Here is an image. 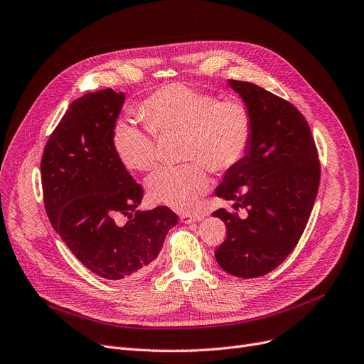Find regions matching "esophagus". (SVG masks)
I'll return each mask as SVG.
<instances>
[{"mask_svg":"<svg viewBox=\"0 0 364 364\" xmlns=\"http://www.w3.org/2000/svg\"><path fill=\"white\" fill-rule=\"evenodd\" d=\"M179 219H181L182 223H193V222L200 220V219H201V215H197V213H193V215L182 213V215L179 216Z\"/></svg>","mask_w":364,"mask_h":364,"instance_id":"esophagus-1","label":"esophagus"}]
</instances>
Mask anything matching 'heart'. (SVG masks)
I'll return each instance as SVG.
<instances>
[{
  "label": "heart",
  "mask_w": 364,
  "mask_h": 364,
  "mask_svg": "<svg viewBox=\"0 0 364 364\" xmlns=\"http://www.w3.org/2000/svg\"><path fill=\"white\" fill-rule=\"evenodd\" d=\"M145 124L132 118L115 121L112 146L118 160L130 170L146 171L157 163L155 133L183 132V154L191 161L161 166L146 181L149 198L175 210H189L210 185L209 164L223 171L246 155L253 117L246 103L237 97L216 95L191 85H163L139 107Z\"/></svg>",
  "instance_id": "b5f03b06"
}]
</instances>
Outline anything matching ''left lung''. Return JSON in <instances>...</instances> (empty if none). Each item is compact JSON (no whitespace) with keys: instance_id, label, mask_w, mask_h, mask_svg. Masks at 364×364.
Returning <instances> with one entry per match:
<instances>
[{"instance_id":"1","label":"left lung","mask_w":364,"mask_h":364,"mask_svg":"<svg viewBox=\"0 0 364 364\" xmlns=\"http://www.w3.org/2000/svg\"><path fill=\"white\" fill-rule=\"evenodd\" d=\"M228 84L253 117L250 146L228 168L216 196L247 216L218 209L227 238L216 249L223 271L241 279L271 272L291 253L306 227L320 183V161L305 117L290 102L247 81Z\"/></svg>"}]
</instances>
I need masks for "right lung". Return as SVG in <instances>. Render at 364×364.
I'll use <instances>...</instances> for the list:
<instances>
[{
    "label": "right lung",
    "instance_id": "1",
    "mask_svg": "<svg viewBox=\"0 0 364 364\" xmlns=\"http://www.w3.org/2000/svg\"><path fill=\"white\" fill-rule=\"evenodd\" d=\"M124 93L75 99L50 134L41 159L47 216L78 261L107 280L144 275L159 256L176 213L141 212L144 189L117 157L112 129Z\"/></svg>",
    "mask_w": 364,
    "mask_h": 364
}]
</instances>
